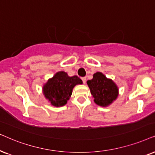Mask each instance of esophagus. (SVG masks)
Returning a JSON list of instances; mask_svg holds the SVG:
<instances>
[{"label": "esophagus", "instance_id": "1", "mask_svg": "<svg viewBox=\"0 0 155 155\" xmlns=\"http://www.w3.org/2000/svg\"><path fill=\"white\" fill-rule=\"evenodd\" d=\"M81 79H82V81H83V83H84V84H86V77H82Z\"/></svg>", "mask_w": 155, "mask_h": 155}]
</instances>
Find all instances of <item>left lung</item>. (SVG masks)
Here are the masks:
<instances>
[{
    "mask_svg": "<svg viewBox=\"0 0 155 155\" xmlns=\"http://www.w3.org/2000/svg\"><path fill=\"white\" fill-rule=\"evenodd\" d=\"M87 84L94 102L100 106H109L118 96V88L116 84L101 72L95 73L93 79L87 81Z\"/></svg>",
    "mask_w": 155,
    "mask_h": 155,
    "instance_id": "1",
    "label": "left lung"
}]
</instances>
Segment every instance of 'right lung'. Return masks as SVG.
<instances>
[{
	"label": "right lung",
	"mask_w": 155,
	"mask_h": 155,
	"mask_svg": "<svg viewBox=\"0 0 155 155\" xmlns=\"http://www.w3.org/2000/svg\"><path fill=\"white\" fill-rule=\"evenodd\" d=\"M82 83L77 76H69L64 71H59L43 86V94L53 106H63L71 97L74 86Z\"/></svg>",
	"instance_id": "obj_1"
}]
</instances>
